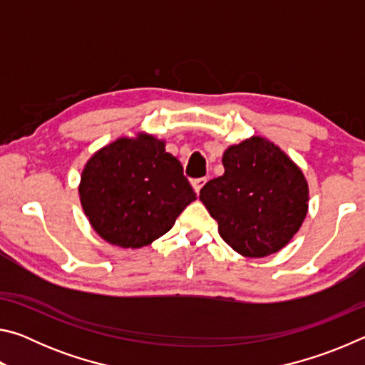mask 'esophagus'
I'll use <instances>...</instances> for the list:
<instances>
[{
  "label": "esophagus",
  "mask_w": 365,
  "mask_h": 365,
  "mask_svg": "<svg viewBox=\"0 0 365 365\" xmlns=\"http://www.w3.org/2000/svg\"><path fill=\"white\" fill-rule=\"evenodd\" d=\"M206 182H207V178L206 177H201V178H195L193 182H191V185H193V188H195V191L197 195H200V191H201V188L205 187L206 185Z\"/></svg>",
  "instance_id": "1"
}]
</instances>
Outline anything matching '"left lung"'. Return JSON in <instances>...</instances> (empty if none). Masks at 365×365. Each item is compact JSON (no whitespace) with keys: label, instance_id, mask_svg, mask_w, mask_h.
<instances>
[{"label":"left lung","instance_id":"8db88e82","mask_svg":"<svg viewBox=\"0 0 365 365\" xmlns=\"http://www.w3.org/2000/svg\"><path fill=\"white\" fill-rule=\"evenodd\" d=\"M222 164L224 175L200 191L222 240L246 257L280 251L307 214L309 188L298 165L261 137L227 148Z\"/></svg>","mask_w":365,"mask_h":365}]
</instances>
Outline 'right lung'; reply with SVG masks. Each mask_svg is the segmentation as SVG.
<instances>
[{
    "instance_id": "obj_1",
    "label": "right lung",
    "mask_w": 365,
    "mask_h": 365,
    "mask_svg": "<svg viewBox=\"0 0 365 365\" xmlns=\"http://www.w3.org/2000/svg\"><path fill=\"white\" fill-rule=\"evenodd\" d=\"M164 141L141 133L101 148L80 178V201L101 238L141 248L168 233L196 193Z\"/></svg>"
}]
</instances>
